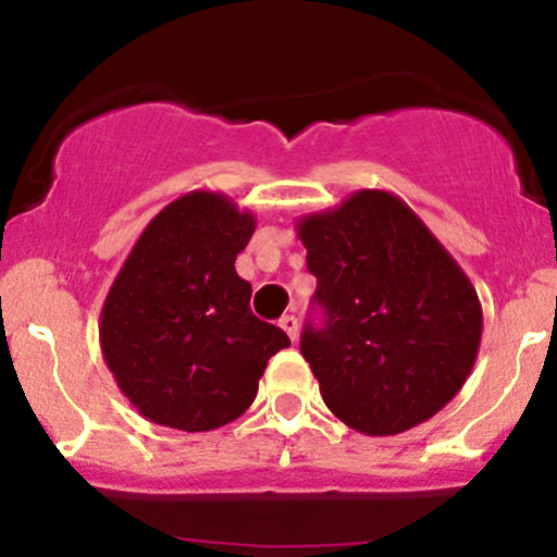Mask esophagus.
I'll list each match as a JSON object with an SVG mask.
<instances>
[{"instance_id":"34e87169","label":"esophagus","mask_w":557,"mask_h":557,"mask_svg":"<svg viewBox=\"0 0 557 557\" xmlns=\"http://www.w3.org/2000/svg\"><path fill=\"white\" fill-rule=\"evenodd\" d=\"M280 327H283V330L287 332V337H290L293 343L298 341V319H296V317H293V314L283 317V319H280Z\"/></svg>"}]
</instances>
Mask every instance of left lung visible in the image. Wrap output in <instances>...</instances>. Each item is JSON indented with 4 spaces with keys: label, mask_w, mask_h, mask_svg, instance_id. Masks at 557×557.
I'll use <instances>...</instances> for the list:
<instances>
[{
    "label": "left lung",
    "mask_w": 557,
    "mask_h": 557,
    "mask_svg": "<svg viewBox=\"0 0 557 557\" xmlns=\"http://www.w3.org/2000/svg\"><path fill=\"white\" fill-rule=\"evenodd\" d=\"M296 230L324 311L322 327L306 324L300 354L330 411L374 437L432 419L482 341V304L458 261L387 190H356Z\"/></svg>",
    "instance_id": "left-lung-1"
}]
</instances>
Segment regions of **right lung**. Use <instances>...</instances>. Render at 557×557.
<instances>
[{
	"instance_id": "add662e5",
	"label": "right lung",
	"mask_w": 557,
	"mask_h": 557,
	"mask_svg": "<svg viewBox=\"0 0 557 557\" xmlns=\"http://www.w3.org/2000/svg\"><path fill=\"white\" fill-rule=\"evenodd\" d=\"M257 220L227 196L190 190L146 225L107 293L99 341L140 417L183 432L235 421L267 361L290 345L253 317L235 257Z\"/></svg>"
}]
</instances>
